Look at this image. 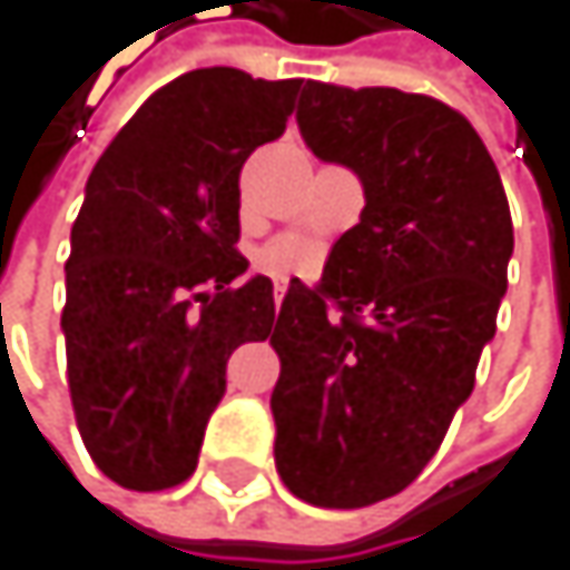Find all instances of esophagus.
Instances as JSON below:
<instances>
[{
  "mask_svg": "<svg viewBox=\"0 0 570 570\" xmlns=\"http://www.w3.org/2000/svg\"><path fill=\"white\" fill-rule=\"evenodd\" d=\"M284 289H286V286H281V284H277V289H274V299H277V303L284 299Z\"/></svg>",
  "mask_w": 570,
  "mask_h": 570,
  "instance_id": "1",
  "label": "esophagus"
}]
</instances>
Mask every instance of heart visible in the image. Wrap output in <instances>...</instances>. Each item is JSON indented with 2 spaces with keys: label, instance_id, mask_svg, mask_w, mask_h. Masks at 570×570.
Here are the masks:
<instances>
[{
  "label": "heart",
  "instance_id": "1",
  "mask_svg": "<svg viewBox=\"0 0 570 570\" xmlns=\"http://www.w3.org/2000/svg\"><path fill=\"white\" fill-rule=\"evenodd\" d=\"M261 271L277 277V281H293V277H316L323 267V250L296 234H284L277 240H271L261 257H257Z\"/></svg>",
  "mask_w": 570,
  "mask_h": 570
}]
</instances>
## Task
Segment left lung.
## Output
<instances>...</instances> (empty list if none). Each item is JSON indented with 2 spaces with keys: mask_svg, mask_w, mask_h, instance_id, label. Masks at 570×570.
Listing matches in <instances>:
<instances>
[{
  "mask_svg": "<svg viewBox=\"0 0 570 570\" xmlns=\"http://www.w3.org/2000/svg\"><path fill=\"white\" fill-rule=\"evenodd\" d=\"M296 121L316 158L360 174L366 207L277 313L274 459L296 499L366 509L419 479L472 396L512 214L479 131L439 98L306 81Z\"/></svg>",
  "mask_w": 570,
  "mask_h": 570,
  "instance_id": "obj_1",
  "label": "left lung"
}]
</instances>
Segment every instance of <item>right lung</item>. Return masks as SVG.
I'll return each instance as SVG.
<instances>
[{
	"label": "right lung",
	"mask_w": 570,
	"mask_h": 570,
	"mask_svg": "<svg viewBox=\"0 0 570 570\" xmlns=\"http://www.w3.org/2000/svg\"><path fill=\"white\" fill-rule=\"evenodd\" d=\"M303 78L194 68L115 135L85 187L65 264L68 393L95 465L135 492L197 469L227 360L274 330V284L247 271L240 168L277 141Z\"/></svg>",
	"instance_id": "right-lung-1"
}]
</instances>
